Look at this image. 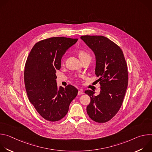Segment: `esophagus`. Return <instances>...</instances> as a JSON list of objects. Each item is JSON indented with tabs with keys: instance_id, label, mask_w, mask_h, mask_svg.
I'll use <instances>...</instances> for the list:
<instances>
[{
	"instance_id": "34e87169",
	"label": "esophagus",
	"mask_w": 152,
	"mask_h": 152,
	"mask_svg": "<svg viewBox=\"0 0 152 152\" xmlns=\"http://www.w3.org/2000/svg\"><path fill=\"white\" fill-rule=\"evenodd\" d=\"M83 94V90H79V91H78V95H81V94Z\"/></svg>"
}]
</instances>
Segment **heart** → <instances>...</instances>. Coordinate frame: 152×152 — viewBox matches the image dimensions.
<instances>
[{
	"label": "heart",
	"instance_id": "1",
	"mask_svg": "<svg viewBox=\"0 0 152 152\" xmlns=\"http://www.w3.org/2000/svg\"><path fill=\"white\" fill-rule=\"evenodd\" d=\"M79 58L80 59V60L82 61H85V60H89L91 61V56L90 53L87 52V51H85V50H80L77 53Z\"/></svg>",
	"mask_w": 152,
	"mask_h": 152
}]
</instances>
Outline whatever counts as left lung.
Wrapping results in <instances>:
<instances>
[{"instance_id": "obj_1", "label": "left lung", "mask_w": 152, "mask_h": 152, "mask_svg": "<svg viewBox=\"0 0 152 152\" xmlns=\"http://www.w3.org/2000/svg\"><path fill=\"white\" fill-rule=\"evenodd\" d=\"M80 38L94 53L95 73L100 85L98 96L91 90L85 91L91 98L86 112L93 121L105 123L116 115L122 105L128 84L127 64L120 48L107 38L83 35Z\"/></svg>"}]
</instances>
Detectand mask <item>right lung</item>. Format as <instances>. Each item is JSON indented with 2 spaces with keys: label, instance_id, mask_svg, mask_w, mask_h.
<instances>
[{
  "label": "right lung",
  "instance_id": "1",
  "mask_svg": "<svg viewBox=\"0 0 152 152\" xmlns=\"http://www.w3.org/2000/svg\"><path fill=\"white\" fill-rule=\"evenodd\" d=\"M77 38L52 37L34 46L27 58L24 72L25 88L30 102L39 114L49 121H57L67 114L78 90L72 85L58 87L56 70L63 55Z\"/></svg>",
  "mask_w": 152,
  "mask_h": 152
}]
</instances>
